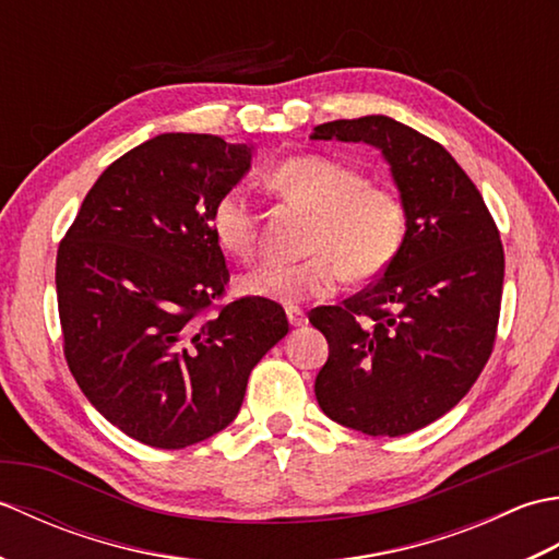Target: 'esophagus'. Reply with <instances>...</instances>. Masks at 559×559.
<instances>
[{
    "label": "esophagus",
    "mask_w": 559,
    "mask_h": 559,
    "mask_svg": "<svg viewBox=\"0 0 559 559\" xmlns=\"http://www.w3.org/2000/svg\"><path fill=\"white\" fill-rule=\"evenodd\" d=\"M288 322L290 326H305L307 324V314L300 310V307H286Z\"/></svg>",
    "instance_id": "1"
}]
</instances>
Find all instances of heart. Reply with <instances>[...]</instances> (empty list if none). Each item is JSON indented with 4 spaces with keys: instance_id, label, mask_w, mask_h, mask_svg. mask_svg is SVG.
Wrapping results in <instances>:
<instances>
[{
    "instance_id": "obj_1",
    "label": "heart",
    "mask_w": 559,
    "mask_h": 559,
    "mask_svg": "<svg viewBox=\"0 0 559 559\" xmlns=\"http://www.w3.org/2000/svg\"><path fill=\"white\" fill-rule=\"evenodd\" d=\"M271 185L317 213L305 261H264L247 271V295L281 305L324 300L341 286L343 269L353 278H372L399 254L406 216L401 201L382 187L365 185L360 170L326 156H298L278 165ZM211 230L225 252L249 259L259 242V218L242 185L218 197Z\"/></svg>"
}]
</instances>
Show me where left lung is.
<instances>
[{"label": "left lung", "instance_id": "1", "mask_svg": "<svg viewBox=\"0 0 559 559\" xmlns=\"http://www.w3.org/2000/svg\"><path fill=\"white\" fill-rule=\"evenodd\" d=\"M310 139L374 146L406 216L382 276L343 307L310 314L329 341L319 408L372 437L415 432L454 408L490 358L504 283L500 233L449 151L386 115L319 124Z\"/></svg>", "mask_w": 559, "mask_h": 559}]
</instances>
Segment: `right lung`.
I'll return each instance as SVG.
<instances>
[{"label": "right lung", "mask_w": 559, "mask_h": 559, "mask_svg": "<svg viewBox=\"0 0 559 559\" xmlns=\"http://www.w3.org/2000/svg\"><path fill=\"white\" fill-rule=\"evenodd\" d=\"M252 156L211 134L153 136L98 177L59 245L69 370L105 420L148 447L228 427L249 372L288 334L283 307L261 298L204 317L230 276L211 211Z\"/></svg>", "instance_id": "1"}]
</instances>
